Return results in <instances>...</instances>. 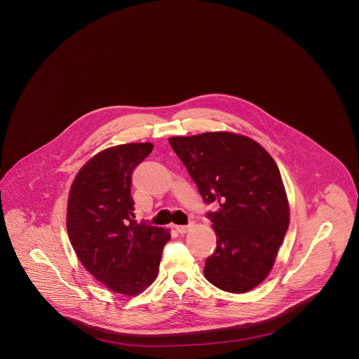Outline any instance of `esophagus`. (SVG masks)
<instances>
[{"label":"esophagus","mask_w":359,"mask_h":359,"mask_svg":"<svg viewBox=\"0 0 359 359\" xmlns=\"http://www.w3.org/2000/svg\"><path fill=\"white\" fill-rule=\"evenodd\" d=\"M175 229H176V231L180 233V234H186V233L189 231L191 224H188V226H175Z\"/></svg>","instance_id":"34e87169"}]
</instances>
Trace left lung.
<instances>
[{
  "label": "left lung",
  "mask_w": 359,
  "mask_h": 359,
  "mask_svg": "<svg viewBox=\"0 0 359 359\" xmlns=\"http://www.w3.org/2000/svg\"><path fill=\"white\" fill-rule=\"evenodd\" d=\"M205 203L217 249L205 278L219 290L243 293L273 268L290 226V203L272 156L250 137L207 132L168 138Z\"/></svg>",
  "instance_id": "obj_1"
}]
</instances>
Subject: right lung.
<instances>
[{
    "instance_id": "1",
    "label": "right lung",
    "mask_w": 359,
    "mask_h": 359,
    "mask_svg": "<svg viewBox=\"0 0 359 359\" xmlns=\"http://www.w3.org/2000/svg\"><path fill=\"white\" fill-rule=\"evenodd\" d=\"M154 144H122L91 157L69 188L67 233L88 273L106 288L136 296L158 274L170 230L137 223L132 172Z\"/></svg>"
}]
</instances>
